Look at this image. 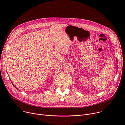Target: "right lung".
Here are the masks:
<instances>
[{
	"label": "right lung",
	"mask_w": 125,
	"mask_h": 125,
	"mask_svg": "<svg viewBox=\"0 0 125 125\" xmlns=\"http://www.w3.org/2000/svg\"><path fill=\"white\" fill-rule=\"evenodd\" d=\"M12 83V85H13V86H14V87H15V88H16V89H17V88H16V87H15V86H14V84H13V83Z\"/></svg>",
	"instance_id": "right-lung-1"
}]
</instances>
